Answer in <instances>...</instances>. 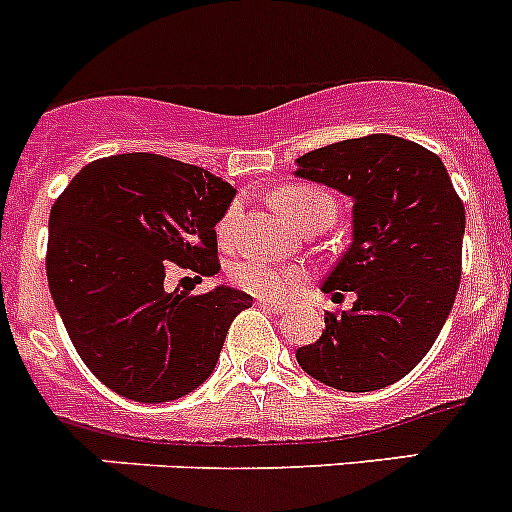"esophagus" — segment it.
<instances>
[{
    "mask_svg": "<svg viewBox=\"0 0 512 512\" xmlns=\"http://www.w3.org/2000/svg\"><path fill=\"white\" fill-rule=\"evenodd\" d=\"M259 305L266 307V310H271V312H277V315L287 312V305H284V302H277V300H264V297H259Z\"/></svg>",
    "mask_w": 512,
    "mask_h": 512,
    "instance_id": "1",
    "label": "esophagus"
}]
</instances>
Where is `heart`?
Returning a JSON list of instances; mask_svg holds the SVG:
<instances>
[{
    "instance_id": "heart-1",
    "label": "heart",
    "mask_w": 512,
    "mask_h": 512,
    "mask_svg": "<svg viewBox=\"0 0 512 512\" xmlns=\"http://www.w3.org/2000/svg\"><path fill=\"white\" fill-rule=\"evenodd\" d=\"M271 202L282 212L284 217H289L292 223L305 225L310 220H333V200L328 194L320 192V189L312 187H282L271 194ZM235 220H238V210H228L220 223V238L230 241L233 235ZM233 279L241 284L243 289L253 292V295H266L277 297L284 295L292 284L300 279V274L292 269H282V266H274L269 261L261 259H248L233 269Z\"/></svg>"
}]
</instances>
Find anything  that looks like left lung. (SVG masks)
Instances as JSON below:
<instances>
[{"mask_svg": "<svg viewBox=\"0 0 512 512\" xmlns=\"http://www.w3.org/2000/svg\"><path fill=\"white\" fill-rule=\"evenodd\" d=\"M295 164V176L354 202L351 246L323 292L356 295L351 310L325 315L323 336L297 348V364L333 390H384L418 366L449 318L464 205L441 158L397 135L330 143Z\"/></svg>", "mask_w": 512, "mask_h": 512, "instance_id": "left-lung-1", "label": "left lung"}]
</instances>
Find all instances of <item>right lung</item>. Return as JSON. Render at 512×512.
Here are the masks:
<instances>
[{
	"mask_svg": "<svg viewBox=\"0 0 512 512\" xmlns=\"http://www.w3.org/2000/svg\"><path fill=\"white\" fill-rule=\"evenodd\" d=\"M235 189L220 176L156 153L87 164L48 223V287L89 372L135 402L197 390L253 297L217 284L205 295L166 292L171 266L215 277V225Z\"/></svg>",
	"mask_w": 512,
	"mask_h": 512,
	"instance_id": "obj_1",
	"label": "right lung"
}]
</instances>
